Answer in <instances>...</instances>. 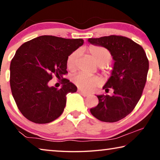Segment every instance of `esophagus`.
Returning <instances> with one entry per match:
<instances>
[{"instance_id": "34e87169", "label": "esophagus", "mask_w": 160, "mask_h": 160, "mask_svg": "<svg viewBox=\"0 0 160 160\" xmlns=\"http://www.w3.org/2000/svg\"><path fill=\"white\" fill-rule=\"evenodd\" d=\"M78 93H80L81 95H83L84 96V97H87V96L89 95V94L88 93H87V92H84V91H82V90H81V89H78Z\"/></svg>"}]
</instances>
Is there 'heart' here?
Wrapping results in <instances>:
<instances>
[{
    "label": "heart",
    "mask_w": 160,
    "mask_h": 160,
    "mask_svg": "<svg viewBox=\"0 0 160 160\" xmlns=\"http://www.w3.org/2000/svg\"><path fill=\"white\" fill-rule=\"evenodd\" d=\"M87 52L89 56L92 57L98 65H100V68L105 75H108L111 73V69L107 66V64L111 60L112 55L107 48L102 46L91 45L87 48ZM77 56L78 52H73L68 57L66 65L68 71H76L77 68ZM72 82L78 88L83 91L89 92L98 86L102 80L98 76H91L80 73L72 78Z\"/></svg>",
    "instance_id": "b5f03b06"
}]
</instances>
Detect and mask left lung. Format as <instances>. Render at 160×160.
<instances>
[{
    "label": "left lung",
    "instance_id": "8db88e82",
    "mask_svg": "<svg viewBox=\"0 0 160 160\" xmlns=\"http://www.w3.org/2000/svg\"><path fill=\"white\" fill-rule=\"evenodd\" d=\"M88 41L107 48L115 61L111 77L102 87L107 93L112 89L113 95H98L99 103L90 112L102 122H118L132 112L141 97L148 60L143 47L127 37L111 35Z\"/></svg>",
    "mask_w": 160,
    "mask_h": 160
}]
</instances>
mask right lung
I'll return each mask as SVG.
<instances>
[{
	"label": "right lung",
	"mask_w": 160,
	"mask_h": 160,
	"mask_svg": "<svg viewBox=\"0 0 160 160\" xmlns=\"http://www.w3.org/2000/svg\"><path fill=\"white\" fill-rule=\"evenodd\" d=\"M84 43L82 38L41 36L24 43L10 65V86L24 117L36 124L49 123L62 114L66 95L77 87L63 76L68 73V57ZM55 75L62 79L60 89L48 86Z\"/></svg>",
	"instance_id": "1"
}]
</instances>
